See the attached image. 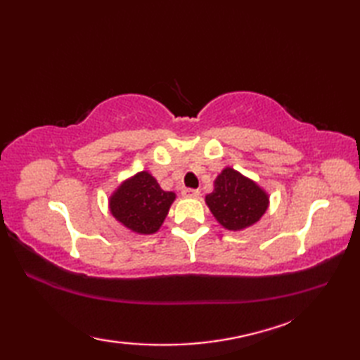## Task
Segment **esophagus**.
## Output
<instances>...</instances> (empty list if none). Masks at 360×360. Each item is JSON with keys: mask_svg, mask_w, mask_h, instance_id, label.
Returning <instances> with one entry per match:
<instances>
[{"mask_svg": "<svg viewBox=\"0 0 360 360\" xmlns=\"http://www.w3.org/2000/svg\"><path fill=\"white\" fill-rule=\"evenodd\" d=\"M186 198H198L200 196V190L196 188H184V192H182Z\"/></svg>", "mask_w": 360, "mask_h": 360, "instance_id": "esophagus-1", "label": "esophagus"}]
</instances>
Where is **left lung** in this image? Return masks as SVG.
Instances as JSON below:
<instances>
[{
  "mask_svg": "<svg viewBox=\"0 0 360 360\" xmlns=\"http://www.w3.org/2000/svg\"><path fill=\"white\" fill-rule=\"evenodd\" d=\"M205 202L221 226L227 231H241L263 217L269 198L254 181L227 167L217 178L215 190L205 196Z\"/></svg>",
  "mask_w": 360,
  "mask_h": 360,
  "instance_id": "1",
  "label": "left lung"
}]
</instances>
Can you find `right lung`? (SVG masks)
Listing matches in <instances>:
<instances>
[{
    "instance_id": "add662e5",
    "label": "right lung",
    "mask_w": 360,
    "mask_h": 360,
    "mask_svg": "<svg viewBox=\"0 0 360 360\" xmlns=\"http://www.w3.org/2000/svg\"><path fill=\"white\" fill-rule=\"evenodd\" d=\"M173 201V192H164L148 172H141L111 195L110 209L129 231L150 235L162 226Z\"/></svg>"
}]
</instances>
